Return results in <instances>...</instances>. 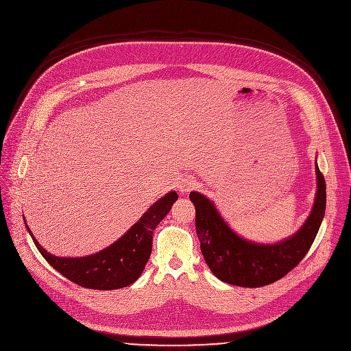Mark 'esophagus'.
Wrapping results in <instances>:
<instances>
[{
  "instance_id": "1",
  "label": "esophagus",
  "mask_w": 351,
  "mask_h": 351,
  "mask_svg": "<svg viewBox=\"0 0 351 351\" xmlns=\"http://www.w3.org/2000/svg\"><path fill=\"white\" fill-rule=\"evenodd\" d=\"M196 186V181L192 177H184L178 182V189L181 193H188Z\"/></svg>"
}]
</instances>
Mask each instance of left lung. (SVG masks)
<instances>
[{
  "label": "left lung",
  "mask_w": 351,
  "mask_h": 351,
  "mask_svg": "<svg viewBox=\"0 0 351 351\" xmlns=\"http://www.w3.org/2000/svg\"><path fill=\"white\" fill-rule=\"evenodd\" d=\"M315 174L317 193L308 219L296 234L272 245L241 238L212 200L199 192L189 193L202 254L219 279L237 287L260 288L284 278L303 260L318 234L326 207V185L317 162Z\"/></svg>",
  "instance_id": "left-lung-1"
}]
</instances>
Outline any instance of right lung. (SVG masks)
<instances>
[{"label": "right lung", "mask_w": 351, "mask_h": 351, "mask_svg": "<svg viewBox=\"0 0 351 351\" xmlns=\"http://www.w3.org/2000/svg\"><path fill=\"white\" fill-rule=\"evenodd\" d=\"M178 199L176 191L156 200L120 239L106 249L84 257H58L48 253L26 228L43 257L58 272L83 288L113 291L131 285L141 276L152 252V235Z\"/></svg>", "instance_id": "add662e5"}]
</instances>
